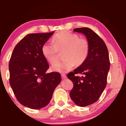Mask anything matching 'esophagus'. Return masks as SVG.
Masks as SVG:
<instances>
[{
  "mask_svg": "<svg viewBox=\"0 0 126 126\" xmlns=\"http://www.w3.org/2000/svg\"><path fill=\"white\" fill-rule=\"evenodd\" d=\"M62 79H66V75H65L64 74H62Z\"/></svg>",
  "mask_w": 126,
  "mask_h": 126,
  "instance_id": "esophagus-1",
  "label": "esophagus"
}]
</instances>
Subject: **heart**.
<instances>
[{
	"instance_id": "1",
	"label": "heart",
	"mask_w": 126,
	"mask_h": 126,
	"mask_svg": "<svg viewBox=\"0 0 126 126\" xmlns=\"http://www.w3.org/2000/svg\"><path fill=\"white\" fill-rule=\"evenodd\" d=\"M53 44L45 43L41 51L45 59L53 64L58 59V51L63 52V62H58L52 66L54 72L65 73L72 70L75 64L80 66L86 61L89 52L88 41L79 38L77 34L64 31L53 37Z\"/></svg>"
}]
</instances>
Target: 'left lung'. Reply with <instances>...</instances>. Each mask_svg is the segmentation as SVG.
Wrapping results in <instances>:
<instances>
[{
	"label": "left lung",
	"instance_id": "obj_1",
	"mask_svg": "<svg viewBox=\"0 0 126 126\" xmlns=\"http://www.w3.org/2000/svg\"><path fill=\"white\" fill-rule=\"evenodd\" d=\"M73 31L85 35L89 52L86 61L67 74L74 85L70 97L78 106L86 107L97 101L106 87L110 66L109 54L103 40L91 29L75 28ZM79 73L83 76H76Z\"/></svg>",
	"mask_w": 126,
	"mask_h": 126
}]
</instances>
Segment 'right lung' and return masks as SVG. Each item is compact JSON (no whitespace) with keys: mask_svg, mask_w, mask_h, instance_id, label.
I'll use <instances>...</instances> for the list:
<instances>
[{"mask_svg":"<svg viewBox=\"0 0 126 126\" xmlns=\"http://www.w3.org/2000/svg\"><path fill=\"white\" fill-rule=\"evenodd\" d=\"M53 33L26 35L14 48L9 63L13 92L20 104L31 109L47 106L61 82L58 72L46 73L49 65L41 51Z\"/></svg>","mask_w":126,"mask_h":126,"instance_id":"add662e5","label":"right lung"}]
</instances>
